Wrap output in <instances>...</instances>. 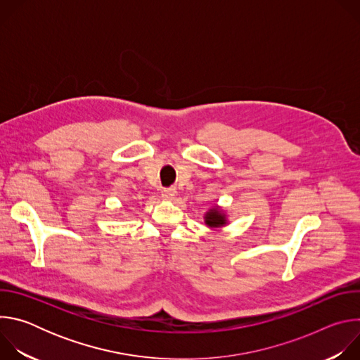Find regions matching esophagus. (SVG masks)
Wrapping results in <instances>:
<instances>
[{"mask_svg":"<svg viewBox=\"0 0 360 360\" xmlns=\"http://www.w3.org/2000/svg\"><path fill=\"white\" fill-rule=\"evenodd\" d=\"M161 195L164 199H174L176 195V189L175 188H164Z\"/></svg>","mask_w":360,"mask_h":360,"instance_id":"esophagus-1","label":"esophagus"}]
</instances>
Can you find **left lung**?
<instances>
[{
	"instance_id": "8db88e82",
	"label": "left lung",
	"mask_w": 360,
	"mask_h": 360,
	"mask_svg": "<svg viewBox=\"0 0 360 360\" xmlns=\"http://www.w3.org/2000/svg\"><path fill=\"white\" fill-rule=\"evenodd\" d=\"M226 222H228L226 215L219 207H215L205 214V224H207L210 228H221L226 225Z\"/></svg>"
}]
</instances>
